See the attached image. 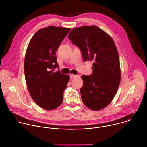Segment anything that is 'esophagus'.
<instances>
[{
    "instance_id": "obj_1",
    "label": "esophagus",
    "mask_w": 147,
    "mask_h": 147,
    "mask_svg": "<svg viewBox=\"0 0 147 147\" xmlns=\"http://www.w3.org/2000/svg\"><path fill=\"white\" fill-rule=\"evenodd\" d=\"M79 77V75H70V78H78Z\"/></svg>"
}]
</instances>
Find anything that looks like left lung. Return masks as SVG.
Returning a JSON list of instances; mask_svg holds the SVG:
<instances>
[{
	"mask_svg": "<svg viewBox=\"0 0 147 147\" xmlns=\"http://www.w3.org/2000/svg\"><path fill=\"white\" fill-rule=\"evenodd\" d=\"M68 37L80 49L84 61H93L92 74L82 76V101L91 110H101L112 101L120 83L119 60L114 41L96 26L74 28Z\"/></svg>",
	"mask_w": 147,
	"mask_h": 147,
	"instance_id": "8db88e82",
	"label": "left lung"
}]
</instances>
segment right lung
Listing matches in <instances>:
<instances>
[{
  "label": "right lung",
  "instance_id": "obj_1",
  "mask_svg": "<svg viewBox=\"0 0 147 147\" xmlns=\"http://www.w3.org/2000/svg\"><path fill=\"white\" fill-rule=\"evenodd\" d=\"M70 28L49 26L39 30L28 47L24 72L29 92L41 107L51 110L60 106L69 76L59 70L56 53Z\"/></svg>",
  "mask_w": 147,
  "mask_h": 147
}]
</instances>
